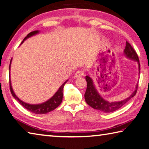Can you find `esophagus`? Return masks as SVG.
I'll return each mask as SVG.
<instances>
[{"label":"esophagus","instance_id":"esophagus-1","mask_svg":"<svg viewBox=\"0 0 149 149\" xmlns=\"http://www.w3.org/2000/svg\"><path fill=\"white\" fill-rule=\"evenodd\" d=\"M84 74V71H81V70H80V71H78L75 72V74L74 75V78H77V77H83Z\"/></svg>","mask_w":149,"mask_h":149}]
</instances>
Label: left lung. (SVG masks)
<instances>
[{
  "mask_svg": "<svg viewBox=\"0 0 149 149\" xmlns=\"http://www.w3.org/2000/svg\"><path fill=\"white\" fill-rule=\"evenodd\" d=\"M124 53L127 57L137 61L140 72V63L138 56H137L136 50H134V49L128 41H126V47L124 50ZM86 80L87 82V89L85 95H84L86 102L91 108L99 109V110L106 112V113L114 111L121 108L129 100H130L132 98L135 96L137 91V88H138V84H137L135 91L127 99L120 101V102H109L108 101L104 100L100 97V95L99 94V93L97 92L96 88H95L93 80L89 76H86Z\"/></svg>",
  "mask_w": 149,
  "mask_h": 149,
  "instance_id": "obj_1",
  "label": "left lung"
}]
</instances>
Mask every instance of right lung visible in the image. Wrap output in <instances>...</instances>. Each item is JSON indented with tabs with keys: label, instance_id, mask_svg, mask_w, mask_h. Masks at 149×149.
<instances>
[{
	"label": "right lung",
	"instance_id": "right-lung-1",
	"mask_svg": "<svg viewBox=\"0 0 149 149\" xmlns=\"http://www.w3.org/2000/svg\"><path fill=\"white\" fill-rule=\"evenodd\" d=\"M39 32L38 30H36V31H33V32H31L30 33H29L26 37L24 38V39L23 40V41H24L25 40H26L28 38H30L31 36H32L33 35L36 34ZM23 41H22V43ZM11 61H12V60L10 61V64H11ZM10 67H9V69L10 70ZM10 81V91L11 93L13 95V97L15 98V99L18 100L19 103L21 104L24 106V107L26 108L28 110L32 112L33 113L36 114H45V113H47L51 111L52 110H54L57 107H58L59 106L62 101V99H63V87L64 85H65L66 82H64L62 85L61 86V87L59 88L58 90L57 91V92L54 95L51 99H50L49 100H47V102L40 104H29L25 103L24 102H22V100H21L19 98L16 96L15 94L14 93V92L13 91V89L12 88V85H11V81L10 79L9 80Z\"/></svg>",
	"mask_w": 149,
	"mask_h": 149
}]
</instances>
